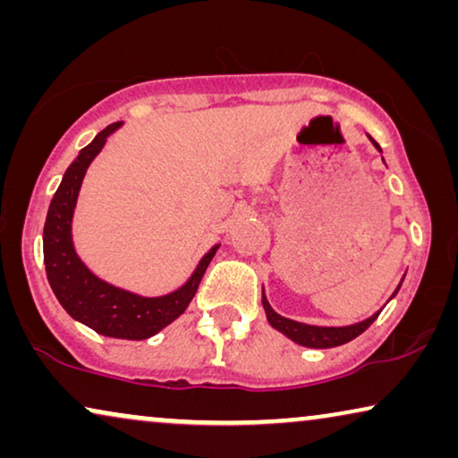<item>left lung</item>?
<instances>
[{"instance_id": "left-lung-1", "label": "left lung", "mask_w": 458, "mask_h": 458, "mask_svg": "<svg viewBox=\"0 0 458 458\" xmlns=\"http://www.w3.org/2000/svg\"><path fill=\"white\" fill-rule=\"evenodd\" d=\"M373 143H375V148L379 149L377 141H373ZM396 292H394V293H396ZM262 306H265L268 323H271L275 329H279L281 334H285L287 337H290V340H293L296 344H302V346H309V348L342 346V344L354 340L356 335H360L362 331L371 327V323L379 317V312H377V315L369 317L367 321L350 325V327H315V325H304V323L292 321V318H285V317L277 315V312L271 309V304L267 302L265 292H262Z\"/></svg>"}]
</instances>
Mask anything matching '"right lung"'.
<instances>
[{
    "label": "right lung",
    "mask_w": 458,
    "mask_h": 458,
    "mask_svg": "<svg viewBox=\"0 0 458 458\" xmlns=\"http://www.w3.org/2000/svg\"><path fill=\"white\" fill-rule=\"evenodd\" d=\"M118 127L121 123H112L99 131L96 140L81 149L72 165L66 168L64 179L49 204L46 227H43V262H46L47 281L55 298L72 318L102 335L121 337V340H146L165 329L179 315H183L191 298L196 296L199 281L218 246L199 260L198 268L183 287L160 298H141L137 293L118 290L98 279L79 260L71 237L74 204H77L87 166L104 148L106 137Z\"/></svg>",
    "instance_id": "1"
}]
</instances>
